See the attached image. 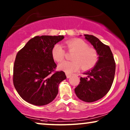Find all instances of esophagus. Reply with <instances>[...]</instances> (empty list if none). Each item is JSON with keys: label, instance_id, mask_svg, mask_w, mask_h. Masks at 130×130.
Listing matches in <instances>:
<instances>
[{"label": "esophagus", "instance_id": "34e87169", "mask_svg": "<svg viewBox=\"0 0 130 130\" xmlns=\"http://www.w3.org/2000/svg\"><path fill=\"white\" fill-rule=\"evenodd\" d=\"M71 76H72V75L70 74H68V73H66V77L67 79H69V78H70Z\"/></svg>", "mask_w": 130, "mask_h": 130}]
</instances>
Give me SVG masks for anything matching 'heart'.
I'll use <instances>...</instances> for the list:
<instances>
[{
    "label": "heart",
    "instance_id": "obj_1",
    "mask_svg": "<svg viewBox=\"0 0 130 130\" xmlns=\"http://www.w3.org/2000/svg\"><path fill=\"white\" fill-rule=\"evenodd\" d=\"M66 45L70 51H73L72 60L64 61L58 65V68L66 73H72L79 70L82 66L83 70H88L93 67L98 61V55L93 48L88 47L86 42L81 39H73L67 41ZM51 55L55 61L60 62L64 59L65 51L60 44L53 46Z\"/></svg>",
    "mask_w": 130,
    "mask_h": 130
}]
</instances>
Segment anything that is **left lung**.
Segmentation results:
<instances>
[{"mask_svg":"<svg viewBox=\"0 0 130 130\" xmlns=\"http://www.w3.org/2000/svg\"><path fill=\"white\" fill-rule=\"evenodd\" d=\"M84 36L96 51L98 60L93 68L83 73L86 76L80 77L74 92L80 100L92 102L101 99L109 92L114 79L115 63L109 46L93 35Z\"/></svg>","mask_w":130,"mask_h":130,"instance_id":"8db88e82","label":"left lung"}]
</instances>
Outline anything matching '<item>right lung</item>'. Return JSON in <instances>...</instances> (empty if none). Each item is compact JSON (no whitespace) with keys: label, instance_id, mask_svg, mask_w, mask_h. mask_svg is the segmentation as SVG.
Segmentation results:
<instances>
[{"label":"right lung","instance_id":"right-lung-1","mask_svg":"<svg viewBox=\"0 0 130 130\" xmlns=\"http://www.w3.org/2000/svg\"><path fill=\"white\" fill-rule=\"evenodd\" d=\"M63 35H42L31 38L18 53L13 66V85L20 96L37 106L48 104L56 98L58 85L66 79L57 67L51 55L55 44Z\"/></svg>","mask_w":130,"mask_h":130}]
</instances>
